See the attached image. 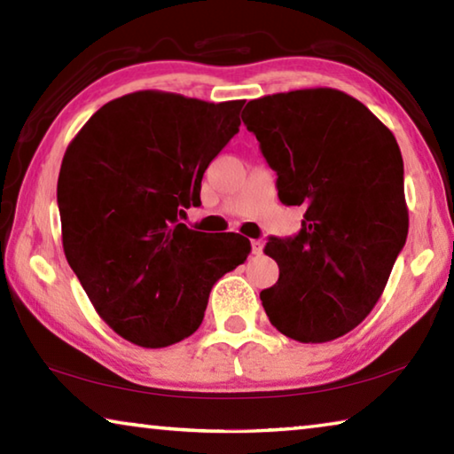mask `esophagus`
<instances>
[{
    "label": "esophagus",
    "instance_id": "obj_1",
    "mask_svg": "<svg viewBox=\"0 0 454 454\" xmlns=\"http://www.w3.org/2000/svg\"><path fill=\"white\" fill-rule=\"evenodd\" d=\"M262 248H264V240H252V252H254V254H260Z\"/></svg>",
    "mask_w": 454,
    "mask_h": 454
}]
</instances>
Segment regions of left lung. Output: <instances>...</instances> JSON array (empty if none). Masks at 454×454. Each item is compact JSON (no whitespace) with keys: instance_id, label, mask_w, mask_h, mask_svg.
I'll list each match as a JSON object with an SVG mask.
<instances>
[{"instance_id":"8db88e82","label":"left lung","mask_w":454,"mask_h":454,"mask_svg":"<svg viewBox=\"0 0 454 454\" xmlns=\"http://www.w3.org/2000/svg\"><path fill=\"white\" fill-rule=\"evenodd\" d=\"M242 121L278 174V198L306 210L298 236L266 242L280 276L260 301L292 340H334L371 314L409 234L396 137L334 88L250 99Z\"/></svg>"}]
</instances>
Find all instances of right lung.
Returning a JSON list of instances; mask_svg holds the SVG:
<instances>
[{
  "label": "right lung",
  "mask_w": 454,
  "mask_h": 454,
  "mask_svg": "<svg viewBox=\"0 0 454 454\" xmlns=\"http://www.w3.org/2000/svg\"><path fill=\"white\" fill-rule=\"evenodd\" d=\"M242 106L134 91L99 107L64 153L66 258L106 325L137 347L194 334L214 282L250 254L248 238L180 222L200 206L202 176L240 128Z\"/></svg>",
  "instance_id": "obj_1"
}]
</instances>
